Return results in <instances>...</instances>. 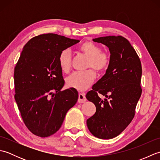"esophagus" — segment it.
Here are the masks:
<instances>
[{
  "label": "esophagus",
  "instance_id": "obj_1",
  "mask_svg": "<svg viewBox=\"0 0 160 160\" xmlns=\"http://www.w3.org/2000/svg\"><path fill=\"white\" fill-rule=\"evenodd\" d=\"M87 100V98L85 97V94L84 93H79L78 95V102L79 103H83L85 102Z\"/></svg>",
  "mask_w": 160,
  "mask_h": 160
}]
</instances>
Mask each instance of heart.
Segmentation results:
<instances>
[{"label":"heart","mask_w":160,"mask_h":160,"mask_svg":"<svg viewBox=\"0 0 160 160\" xmlns=\"http://www.w3.org/2000/svg\"><path fill=\"white\" fill-rule=\"evenodd\" d=\"M80 52L88 58L87 67L93 68L98 72H104L109 67L111 58L107 52H101V47L91 41H86L78 47ZM58 63L63 72H68L71 65V54L69 49L60 53ZM96 78V73L92 69L78 71L71 73L67 78L68 87L78 91H84L89 88Z\"/></svg>","instance_id":"heart-1"}]
</instances>
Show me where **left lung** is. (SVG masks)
Listing matches in <instances>:
<instances>
[{
    "mask_svg": "<svg viewBox=\"0 0 160 160\" xmlns=\"http://www.w3.org/2000/svg\"><path fill=\"white\" fill-rule=\"evenodd\" d=\"M106 45L111 62L106 73L86 95L96 105L95 114L87 120L95 137L108 140L118 136L131 123L142 94V64L133 47L121 36L93 39ZM100 93L105 96L102 100Z\"/></svg>",
    "mask_w": 160,
    "mask_h": 160,
    "instance_id": "left-lung-1",
    "label": "left lung"
}]
</instances>
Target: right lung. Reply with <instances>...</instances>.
<instances>
[{
  "label": "right lung",
  "instance_id": "obj_1",
  "mask_svg": "<svg viewBox=\"0 0 160 160\" xmlns=\"http://www.w3.org/2000/svg\"><path fill=\"white\" fill-rule=\"evenodd\" d=\"M55 33L30 39L14 69L15 100L24 123L33 134L45 138L55 133L78 99L76 89L61 91L64 84L58 56L78 42Z\"/></svg>",
  "mask_w": 160,
  "mask_h": 160
}]
</instances>
